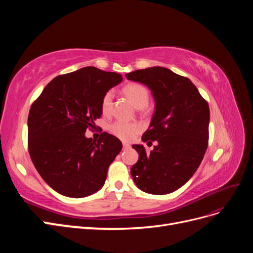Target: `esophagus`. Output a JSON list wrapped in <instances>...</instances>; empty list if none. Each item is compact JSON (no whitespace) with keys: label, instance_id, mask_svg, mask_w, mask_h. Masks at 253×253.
Returning <instances> with one entry per match:
<instances>
[{"label":"esophagus","instance_id":"1","mask_svg":"<svg viewBox=\"0 0 253 253\" xmlns=\"http://www.w3.org/2000/svg\"><path fill=\"white\" fill-rule=\"evenodd\" d=\"M122 145H124V149H125V150L131 148V144H128V143H124Z\"/></svg>","mask_w":253,"mask_h":253}]
</instances>
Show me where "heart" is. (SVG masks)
I'll return each instance as SVG.
<instances>
[{
    "label": "heart",
    "instance_id": "b5f03b06",
    "mask_svg": "<svg viewBox=\"0 0 253 253\" xmlns=\"http://www.w3.org/2000/svg\"><path fill=\"white\" fill-rule=\"evenodd\" d=\"M124 95L128 99L136 109L141 110L149 104L150 91L143 84L129 83L122 89ZM113 93L112 90L106 91L101 99V112L103 115H109L113 106ZM141 126L136 122L116 121L110 126V131L113 135L125 141H131L135 136L140 132Z\"/></svg>",
    "mask_w": 253,
    "mask_h": 253
}]
</instances>
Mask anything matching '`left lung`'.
Here are the masks:
<instances>
[{
	"label": "left lung",
	"instance_id": "left-lung-1",
	"mask_svg": "<svg viewBox=\"0 0 253 253\" xmlns=\"http://www.w3.org/2000/svg\"><path fill=\"white\" fill-rule=\"evenodd\" d=\"M143 83L155 99L151 125L143 142L156 141L147 152L133 144L139 159L131 169L133 179L143 192L172 193L192 177L208 147L209 105L194 84L165 67L154 66L126 75Z\"/></svg>",
	"mask_w": 253,
	"mask_h": 253
}]
</instances>
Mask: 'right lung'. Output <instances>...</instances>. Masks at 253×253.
Returning a JSON list of instances; mask_svg holds the SVG:
<instances>
[{
  "mask_svg": "<svg viewBox=\"0 0 253 253\" xmlns=\"http://www.w3.org/2000/svg\"><path fill=\"white\" fill-rule=\"evenodd\" d=\"M122 81L117 73L94 66L57 76L28 114V151L41 177L56 192L80 198L101 189L122 143L103 132L97 141L87 127L100 118L101 99Z\"/></svg>",
  "mask_w": 253,
  "mask_h": 253,
  "instance_id": "obj_1",
  "label": "right lung"
}]
</instances>
